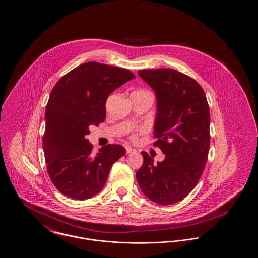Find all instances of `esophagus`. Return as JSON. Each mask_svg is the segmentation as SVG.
I'll list each match as a JSON object with an SVG mask.
<instances>
[{
  "instance_id": "34e87169",
  "label": "esophagus",
  "mask_w": 258,
  "mask_h": 258,
  "mask_svg": "<svg viewBox=\"0 0 258 258\" xmlns=\"http://www.w3.org/2000/svg\"><path fill=\"white\" fill-rule=\"evenodd\" d=\"M134 153H136V150H135V149H134V148L126 147V154H127V155H131V154H134Z\"/></svg>"
}]
</instances>
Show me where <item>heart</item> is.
Returning <instances> with one entry per match:
<instances>
[{"label":"heart","instance_id":"1","mask_svg":"<svg viewBox=\"0 0 258 258\" xmlns=\"http://www.w3.org/2000/svg\"><path fill=\"white\" fill-rule=\"evenodd\" d=\"M133 139H135V135H134V136H133Z\"/></svg>","mask_w":258,"mask_h":258}]
</instances>
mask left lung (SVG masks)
Listing matches in <instances>:
<instances>
[{
    "mask_svg": "<svg viewBox=\"0 0 258 258\" xmlns=\"http://www.w3.org/2000/svg\"><path fill=\"white\" fill-rule=\"evenodd\" d=\"M138 74L156 93L154 145L165 159L154 163L141 152L144 160L136 180L149 199L171 205L195 188L205 168L210 147L207 98L195 79L175 70H143Z\"/></svg>",
    "mask_w": 258,
    "mask_h": 258,
    "instance_id": "obj_1",
    "label": "left lung"
}]
</instances>
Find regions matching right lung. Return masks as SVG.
<instances>
[{
	"label": "right lung",
	"mask_w": 258,
	"mask_h": 258,
	"mask_svg": "<svg viewBox=\"0 0 258 258\" xmlns=\"http://www.w3.org/2000/svg\"><path fill=\"white\" fill-rule=\"evenodd\" d=\"M135 78L131 71L87 61L63 75L52 89L45 109L43 152L53 184L63 196L85 200L98 194L114 162L125 154L108 144L93 155L90 127L102 123L111 93Z\"/></svg>",
	"instance_id": "add662e5"
}]
</instances>
